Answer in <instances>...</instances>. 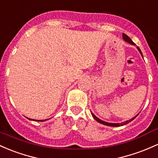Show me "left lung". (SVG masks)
<instances>
[{
	"label": "left lung",
	"mask_w": 158,
	"mask_h": 158,
	"mask_svg": "<svg viewBox=\"0 0 158 158\" xmlns=\"http://www.w3.org/2000/svg\"><path fill=\"white\" fill-rule=\"evenodd\" d=\"M122 36H123V39H124V41H126V42H127V43H131V44H132V45H135V43L133 42L132 40H131V38L128 37L127 35H126L125 34H123ZM137 49L139 50V52L140 54H141V55H142V56H143V53H142V52H141V50H140V48H139V47H137ZM91 115H92L94 118L97 121H98L99 123H100V124H104V125H106V126H110V127H119V126L125 125V124H127L129 122H131V121H132L133 119H134L135 118H136V116L139 115V114H137V115H136V116H134V117L132 118H131V119H130V120L124 121V122H122V123H109V122H106V121L100 120V119L98 118L97 117V116H95L94 115L92 112H91Z\"/></svg>",
	"instance_id": "left-lung-1"
}]
</instances>
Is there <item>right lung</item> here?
Instances as JSON below:
<instances>
[{
	"label": "right lung",
	"instance_id": "obj_1",
	"mask_svg": "<svg viewBox=\"0 0 158 158\" xmlns=\"http://www.w3.org/2000/svg\"><path fill=\"white\" fill-rule=\"evenodd\" d=\"M29 120H33V119H31V118H29ZM34 121H35V120H34ZM37 121H41V120H40V121L37 120ZM45 121H46V120H45Z\"/></svg>",
	"mask_w": 158,
	"mask_h": 158
}]
</instances>
